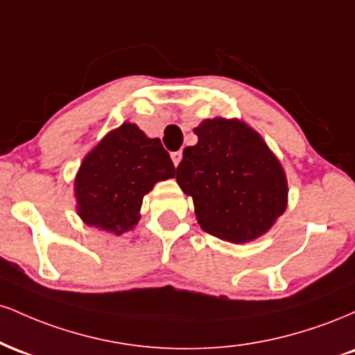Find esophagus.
Wrapping results in <instances>:
<instances>
[{"mask_svg":"<svg viewBox=\"0 0 355 355\" xmlns=\"http://www.w3.org/2000/svg\"><path fill=\"white\" fill-rule=\"evenodd\" d=\"M172 160H173V165L178 166V164H180V160H182L180 150H178V152H172Z\"/></svg>","mask_w":355,"mask_h":355,"instance_id":"esophagus-1","label":"esophagus"}]
</instances>
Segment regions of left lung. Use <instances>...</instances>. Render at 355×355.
Returning a JSON list of instances; mask_svg holds the SVG:
<instances>
[{
    "mask_svg": "<svg viewBox=\"0 0 355 355\" xmlns=\"http://www.w3.org/2000/svg\"><path fill=\"white\" fill-rule=\"evenodd\" d=\"M177 166L207 234L232 243L259 239L287 207V177L263 138L240 120H203Z\"/></svg>",
    "mask_w": 355,
    "mask_h": 355,
    "instance_id": "8db88e82",
    "label": "left lung"
}]
</instances>
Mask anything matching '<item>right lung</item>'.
Masks as SVG:
<instances>
[{
    "mask_svg": "<svg viewBox=\"0 0 355 355\" xmlns=\"http://www.w3.org/2000/svg\"><path fill=\"white\" fill-rule=\"evenodd\" d=\"M173 177V162L162 141L126 121L81 162L76 211L87 225L121 235L138 223L141 202L155 183Z\"/></svg>",
    "mask_w": 355,
    "mask_h": 355,
    "instance_id": "obj_1",
    "label": "right lung"
}]
</instances>
